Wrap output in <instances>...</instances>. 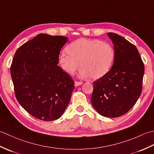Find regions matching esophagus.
Segmentation results:
<instances>
[{
  "label": "esophagus",
  "instance_id": "esophagus-1",
  "mask_svg": "<svg viewBox=\"0 0 154 154\" xmlns=\"http://www.w3.org/2000/svg\"><path fill=\"white\" fill-rule=\"evenodd\" d=\"M81 84H83V82H79V81H75V87L79 86Z\"/></svg>",
  "mask_w": 154,
  "mask_h": 154
}]
</instances>
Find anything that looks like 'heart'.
<instances>
[{"label": "heart", "mask_w": 154, "mask_h": 154, "mask_svg": "<svg viewBox=\"0 0 154 154\" xmlns=\"http://www.w3.org/2000/svg\"><path fill=\"white\" fill-rule=\"evenodd\" d=\"M67 54L59 55L58 63L65 73L71 75L80 67L81 77L97 79L104 77L112 67L115 51L109 43L98 39L80 38L66 48Z\"/></svg>", "instance_id": "obj_1"}]
</instances>
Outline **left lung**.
<instances>
[{
    "mask_svg": "<svg viewBox=\"0 0 154 154\" xmlns=\"http://www.w3.org/2000/svg\"><path fill=\"white\" fill-rule=\"evenodd\" d=\"M107 35L115 57L108 73L94 82L91 101L100 115L116 118L128 112L141 94L144 65L134 45L117 34Z\"/></svg>",
    "mask_w": 154,
    "mask_h": 154,
    "instance_id": "obj_1",
    "label": "left lung"
}]
</instances>
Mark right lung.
<instances>
[{"mask_svg": "<svg viewBox=\"0 0 154 154\" xmlns=\"http://www.w3.org/2000/svg\"><path fill=\"white\" fill-rule=\"evenodd\" d=\"M67 39L38 34L21 45L13 57L11 74L16 99L39 120L60 119L70 101L74 81L57 65Z\"/></svg>", "mask_w": 154, "mask_h": 154, "instance_id": "add662e5", "label": "right lung"}]
</instances>
